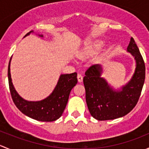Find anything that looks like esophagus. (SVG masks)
I'll return each mask as SVG.
<instances>
[{
    "mask_svg": "<svg viewBox=\"0 0 149 149\" xmlns=\"http://www.w3.org/2000/svg\"><path fill=\"white\" fill-rule=\"evenodd\" d=\"M77 79H78V81H79V83H81V82L83 81V76H82V75L80 74V73H79V74H78Z\"/></svg>",
    "mask_w": 149,
    "mask_h": 149,
    "instance_id": "esophagus-1",
    "label": "esophagus"
}]
</instances>
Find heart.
<instances>
[{
	"label": "heart",
	"mask_w": 149,
	"mask_h": 149,
	"mask_svg": "<svg viewBox=\"0 0 149 149\" xmlns=\"http://www.w3.org/2000/svg\"><path fill=\"white\" fill-rule=\"evenodd\" d=\"M102 45L100 42H94L92 44L88 45L79 52V57L80 58H86L89 55L99 52L102 49Z\"/></svg>",
	"instance_id": "b5f03b06"
}]
</instances>
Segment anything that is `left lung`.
<instances>
[{
	"label": "left lung",
	"instance_id": "left-lung-1",
	"mask_svg": "<svg viewBox=\"0 0 149 149\" xmlns=\"http://www.w3.org/2000/svg\"><path fill=\"white\" fill-rule=\"evenodd\" d=\"M136 62L134 73L130 80L120 88H114L102 76L103 68L94 65L86 71L84 84L86 102L91 116L98 120L122 118L137 104L145 81V64L133 37L127 47Z\"/></svg>",
	"mask_w": 149,
	"mask_h": 149
}]
</instances>
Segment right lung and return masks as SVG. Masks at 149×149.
Here are the masks:
<instances>
[{"label":"right lung","mask_w":149,"mask_h":149,"mask_svg":"<svg viewBox=\"0 0 149 149\" xmlns=\"http://www.w3.org/2000/svg\"><path fill=\"white\" fill-rule=\"evenodd\" d=\"M31 33H34V31H29L24 37ZM38 35L43 37V34ZM10 61L11 58L8 68V84L10 94L16 107L25 115L38 121L52 122L61 118L68 101L70 91L78 82L77 73L61 74L55 88L48 97L40 101H28L18 94L12 83Z\"/></svg>","instance_id":"1"}]
</instances>
